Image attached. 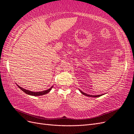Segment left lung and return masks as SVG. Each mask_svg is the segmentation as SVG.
<instances>
[{
	"label": "left lung",
	"mask_w": 134,
	"mask_h": 134,
	"mask_svg": "<svg viewBox=\"0 0 134 134\" xmlns=\"http://www.w3.org/2000/svg\"><path fill=\"white\" fill-rule=\"evenodd\" d=\"M80 90V89H79ZM80 92L82 93L83 95H85V96H87V97H100V96H102V95H103V94H100V95H97V96H92V95H89V94H86V93H85L84 92H82V91H81L80 90Z\"/></svg>",
	"instance_id": "obj_1"
}]
</instances>
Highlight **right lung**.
<instances>
[{
  "instance_id": "1",
  "label": "right lung",
  "mask_w": 134,
  "mask_h": 134,
  "mask_svg": "<svg viewBox=\"0 0 134 134\" xmlns=\"http://www.w3.org/2000/svg\"><path fill=\"white\" fill-rule=\"evenodd\" d=\"M17 86L20 88V89L23 91V92H24L25 94H28V95H30V96H42V95H44V94H46L48 93H49L51 90L52 88L53 87V86H52L50 89H48V90H44V91H42V92H31V91H29L28 90H26L24 88H23L21 87H20V86H19L17 85Z\"/></svg>"
}]
</instances>
